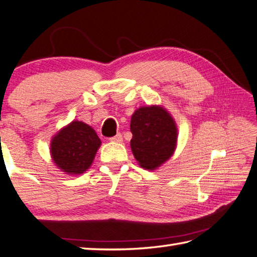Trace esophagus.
<instances>
[{"instance_id": "34e87169", "label": "esophagus", "mask_w": 257, "mask_h": 257, "mask_svg": "<svg viewBox=\"0 0 257 257\" xmlns=\"http://www.w3.org/2000/svg\"><path fill=\"white\" fill-rule=\"evenodd\" d=\"M110 141L112 142H115V143H122L123 142V137H122V134H116L115 137H113V138H110Z\"/></svg>"}]
</instances>
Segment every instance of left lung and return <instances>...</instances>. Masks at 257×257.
Returning a JSON list of instances; mask_svg holds the SVG:
<instances>
[{
    "label": "left lung",
    "instance_id": "left-lung-1",
    "mask_svg": "<svg viewBox=\"0 0 257 257\" xmlns=\"http://www.w3.org/2000/svg\"><path fill=\"white\" fill-rule=\"evenodd\" d=\"M131 132L133 156L145 170H157L177 149V123L161 105L141 106L135 110L131 117Z\"/></svg>",
    "mask_w": 257,
    "mask_h": 257
}]
</instances>
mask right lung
<instances>
[{
  "mask_svg": "<svg viewBox=\"0 0 257 257\" xmlns=\"http://www.w3.org/2000/svg\"><path fill=\"white\" fill-rule=\"evenodd\" d=\"M100 145L93 127L81 120H72L52 137L50 156L62 172L78 176L90 168Z\"/></svg>",
  "mask_w": 257,
  "mask_h": 257,
  "instance_id": "add662e5",
  "label": "right lung"
}]
</instances>
